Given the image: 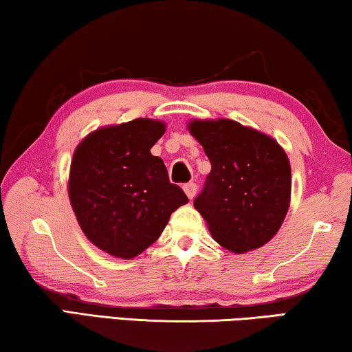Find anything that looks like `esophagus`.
I'll list each match as a JSON object with an SVG mask.
<instances>
[{"instance_id": "obj_1", "label": "esophagus", "mask_w": 352, "mask_h": 352, "mask_svg": "<svg viewBox=\"0 0 352 352\" xmlns=\"http://www.w3.org/2000/svg\"><path fill=\"white\" fill-rule=\"evenodd\" d=\"M183 190H185L188 197L194 199V196H196V192H197V185L196 183H186V185L183 186Z\"/></svg>"}]
</instances>
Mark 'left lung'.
<instances>
[{
    "mask_svg": "<svg viewBox=\"0 0 352 352\" xmlns=\"http://www.w3.org/2000/svg\"><path fill=\"white\" fill-rule=\"evenodd\" d=\"M212 170L194 207L214 242L232 253L261 248L281 228L291 201V164L280 144L234 120H191Z\"/></svg>",
    "mask_w": 352,
    "mask_h": 352,
    "instance_id": "1",
    "label": "left lung"
}]
</instances>
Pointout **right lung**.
Masks as SVG:
<instances>
[{
	"label": "right lung",
	"mask_w": 352,
	"mask_h": 352,
	"mask_svg": "<svg viewBox=\"0 0 352 352\" xmlns=\"http://www.w3.org/2000/svg\"><path fill=\"white\" fill-rule=\"evenodd\" d=\"M160 120L104 126L77 145L67 192L83 234L99 250L131 259L160 239L172 212L188 202L150 148L164 134Z\"/></svg>",
	"instance_id": "right-lung-1"
}]
</instances>
